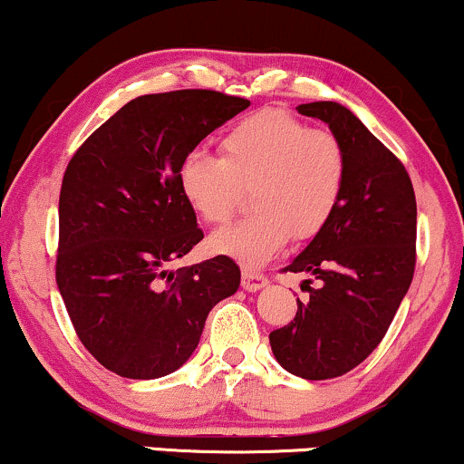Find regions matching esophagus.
Masks as SVG:
<instances>
[{
	"instance_id": "esophagus-1",
	"label": "esophagus",
	"mask_w": 464,
	"mask_h": 464,
	"mask_svg": "<svg viewBox=\"0 0 464 464\" xmlns=\"http://www.w3.org/2000/svg\"><path fill=\"white\" fill-rule=\"evenodd\" d=\"M266 285L267 278L264 275L250 270V267H242V287L246 289V292H259V289H264Z\"/></svg>"
}]
</instances>
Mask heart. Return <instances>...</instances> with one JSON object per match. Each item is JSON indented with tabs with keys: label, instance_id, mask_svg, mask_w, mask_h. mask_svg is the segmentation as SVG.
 <instances>
[{
	"label": "heart",
	"instance_id": "obj_1",
	"mask_svg": "<svg viewBox=\"0 0 464 464\" xmlns=\"http://www.w3.org/2000/svg\"><path fill=\"white\" fill-rule=\"evenodd\" d=\"M220 158L192 150L181 161L179 186L209 225L236 211L242 188H250L256 209L209 239L216 253L239 264H266L289 242L306 239L328 225L345 188L343 147L328 131L311 130L283 110H259L228 130Z\"/></svg>",
	"mask_w": 464,
	"mask_h": 464
}]
</instances>
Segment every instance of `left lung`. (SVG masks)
Listing matches in <instances>:
<instances>
[{"instance_id":"left-lung-1","label":"left lung","mask_w":464,"mask_h":464,"mask_svg":"<svg viewBox=\"0 0 464 464\" xmlns=\"http://www.w3.org/2000/svg\"><path fill=\"white\" fill-rule=\"evenodd\" d=\"M295 110L326 122L348 172L337 211L285 267L314 276L317 289L298 300L294 322L270 333V345L283 370L326 381L376 350L409 292L417 203L401 161L345 105L314 102Z\"/></svg>"}]
</instances>
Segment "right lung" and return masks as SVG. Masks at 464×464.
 <instances>
[{
  "label": "right lung",
  "mask_w": 464,
  "mask_h": 464,
  "mask_svg": "<svg viewBox=\"0 0 464 464\" xmlns=\"http://www.w3.org/2000/svg\"><path fill=\"white\" fill-rule=\"evenodd\" d=\"M250 105L216 91L144 94L77 149L60 189L55 281L77 337L105 370L169 376L192 356L209 311L237 292L218 255L169 270L203 239L179 186L188 153Z\"/></svg>",
  "instance_id": "right-lung-1"
}]
</instances>
